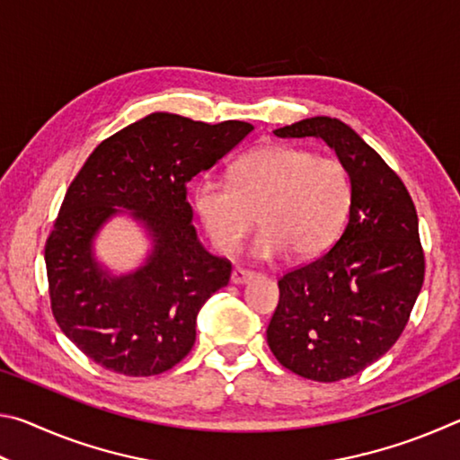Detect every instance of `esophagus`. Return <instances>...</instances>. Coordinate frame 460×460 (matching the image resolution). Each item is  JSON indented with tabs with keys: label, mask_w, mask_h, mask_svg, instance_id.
<instances>
[{
	"label": "esophagus",
	"mask_w": 460,
	"mask_h": 460,
	"mask_svg": "<svg viewBox=\"0 0 460 460\" xmlns=\"http://www.w3.org/2000/svg\"><path fill=\"white\" fill-rule=\"evenodd\" d=\"M253 278H255L253 271H247V270H241V268H235V270L231 271V282L237 284V286L249 284Z\"/></svg>",
	"instance_id": "obj_1"
}]
</instances>
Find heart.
Returning a JSON list of instances; mask_svg holds the SVG:
<instances>
[{"label": "heart", "instance_id": "obj_1", "mask_svg": "<svg viewBox=\"0 0 460 460\" xmlns=\"http://www.w3.org/2000/svg\"><path fill=\"white\" fill-rule=\"evenodd\" d=\"M353 200L351 174L334 158L290 146L249 152L231 168V182L200 178L194 208L207 235L231 253L255 225V260H276L286 252L308 260L323 253L342 229Z\"/></svg>", "mask_w": 460, "mask_h": 460}]
</instances>
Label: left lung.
<instances>
[{"label":"left lung","mask_w":460,"mask_h":460,"mask_svg":"<svg viewBox=\"0 0 460 460\" xmlns=\"http://www.w3.org/2000/svg\"><path fill=\"white\" fill-rule=\"evenodd\" d=\"M274 134L323 139L351 174L345 231L321 258L279 279L266 331L286 369L331 384L377 361L408 324L424 282L416 207L400 176L341 119L316 115Z\"/></svg>","instance_id":"left-lung-1"}]
</instances>
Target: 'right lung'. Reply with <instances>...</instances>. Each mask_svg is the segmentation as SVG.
Listing matches in <instances>:
<instances>
[{"label":"right lung","mask_w":460,"mask_h":460,"mask_svg":"<svg viewBox=\"0 0 460 460\" xmlns=\"http://www.w3.org/2000/svg\"><path fill=\"white\" fill-rule=\"evenodd\" d=\"M245 121L208 126L155 111L101 142L62 200L46 241L52 313L60 331L101 367L129 377L181 363L197 314L227 286L231 263L207 252L192 227L186 184L252 134ZM115 216L148 239L129 272L98 260L94 241Z\"/></svg>","instance_id":"1"}]
</instances>
